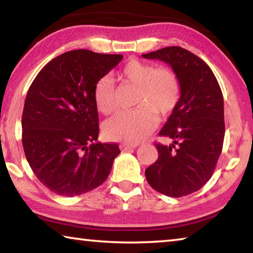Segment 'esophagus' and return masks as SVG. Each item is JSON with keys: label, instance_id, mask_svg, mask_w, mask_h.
<instances>
[{"label": "esophagus", "instance_id": "34e87169", "mask_svg": "<svg viewBox=\"0 0 253 253\" xmlns=\"http://www.w3.org/2000/svg\"><path fill=\"white\" fill-rule=\"evenodd\" d=\"M139 144H122L119 146V148L121 150H129L132 148H136V147H138Z\"/></svg>", "mask_w": 253, "mask_h": 253}]
</instances>
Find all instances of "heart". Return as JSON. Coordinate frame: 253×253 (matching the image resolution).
I'll return each mask as SVG.
<instances>
[{"label": "heart", "instance_id": "1", "mask_svg": "<svg viewBox=\"0 0 253 253\" xmlns=\"http://www.w3.org/2000/svg\"><path fill=\"white\" fill-rule=\"evenodd\" d=\"M119 77L137 87L134 111L122 112L104 123L103 132L111 140L137 144L155 129L156 115L168 116L177 107L180 98V84L177 75L166 67L156 68L153 64L130 59ZM94 102L104 115L116 109L115 87L109 77H103L95 84Z\"/></svg>", "mask_w": 253, "mask_h": 253}]
</instances>
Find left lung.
Instances as JSON below:
<instances>
[{"label": "left lung", "instance_id": "obj_1", "mask_svg": "<svg viewBox=\"0 0 253 253\" xmlns=\"http://www.w3.org/2000/svg\"><path fill=\"white\" fill-rule=\"evenodd\" d=\"M167 63L180 84V98L159 135L172 144H156L158 159L145 170L149 185L169 197L199 190L212 176L224 138L223 96L210 67L189 50L165 47L141 55Z\"/></svg>", "mask_w": 253, "mask_h": 253}]
</instances>
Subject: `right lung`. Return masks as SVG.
Listing matches in <instances>:
<instances>
[{
	"mask_svg": "<svg viewBox=\"0 0 253 253\" xmlns=\"http://www.w3.org/2000/svg\"><path fill=\"white\" fill-rule=\"evenodd\" d=\"M123 55L88 49L55 57L35 77L22 116V142L32 170L59 196L74 197L106 180L117 144L98 139L94 87L117 65Z\"/></svg>",
	"mask_w": 253,
	"mask_h": 253,
	"instance_id": "add662e5",
	"label": "right lung"
}]
</instances>
